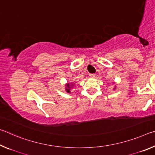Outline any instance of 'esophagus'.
<instances>
[{
    "label": "esophagus",
    "instance_id": "34e87169",
    "mask_svg": "<svg viewBox=\"0 0 155 155\" xmlns=\"http://www.w3.org/2000/svg\"><path fill=\"white\" fill-rule=\"evenodd\" d=\"M90 77L91 78H95L96 77V74H90Z\"/></svg>",
    "mask_w": 155,
    "mask_h": 155
}]
</instances>
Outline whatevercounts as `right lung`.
Wrapping results in <instances>:
<instances>
[{
  "label": "right lung",
  "mask_w": 155,
  "mask_h": 155,
  "mask_svg": "<svg viewBox=\"0 0 155 155\" xmlns=\"http://www.w3.org/2000/svg\"><path fill=\"white\" fill-rule=\"evenodd\" d=\"M74 84H72V85H70V83H67L66 84V87H65V91H67L68 93H70V88H71V85H73Z\"/></svg>",
  "instance_id": "right-lung-1"
}]
</instances>
